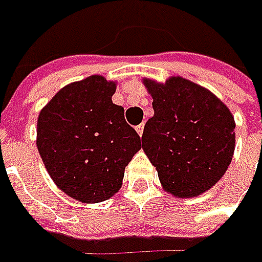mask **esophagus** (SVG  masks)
<instances>
[{
	"label": "esophagus",
	"instance_id": "esophagus-1",
	"mask_svg": "<svg viewBox=\"0 0 262 262\" xmlns=\"http://www.w3.org/2000/svg\"><path fill=\"white\" fill-rule=\"evenodd\" d=\"M137 132H138V135H140V137H143V132H144V124L137 125Z\"/></svg>",
	"mask_w": 262,
	"mask_h": 262
}]
</instances>
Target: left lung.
Segmentation results:
<instances>
[{
    "label": "left lung",
    "instance_id": "obj_1",
    "mask_svg": "<svg viewBox=\"0 0 262 262\" xmlns=\"http://www.w3.org/2000/svg\"><path fill=\"white\" fill-rule=\"evenodd\" d=\"M154 116L143 132V150L163 189L179 199L207 192L227 172L234 154V118L213 93L180 76L143 79Z\"/></svg>",
    "mask_w": 262,
    "mask_h": 262
}]
</instances>
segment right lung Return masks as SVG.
Returning <instances> with one entry per match:
<instances>
[{"label": "right lung", "instance_id": "1", "mask_svg": "<svg viewBox=\"0 0 262 262\" xmlns=\"http://www.w3.org/2000/svg\"><path fill=\"white\" fill-rule=\"evenodd\" d=\"M116 82L93 74L68 83L40 110L37 149L52 182L82 203L113 197L141 138L113 104Z\"/></svg>", "mask_w": 262, "mask_h": 262}]
</instances>
